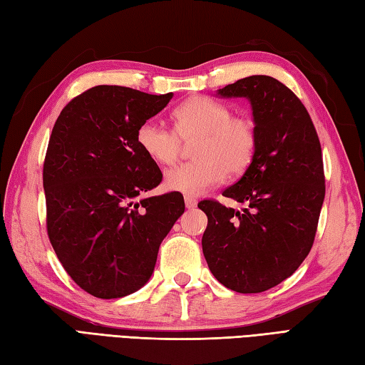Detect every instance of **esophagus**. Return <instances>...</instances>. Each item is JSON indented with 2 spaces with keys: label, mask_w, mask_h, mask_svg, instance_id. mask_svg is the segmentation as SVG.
Listing matches in <instances>:
<instances>
[{
  "label": "esophagus",
  "mask_w": 365,
  "mask_h": 365,
  "mask_svg": "<svg viewBox=\"0 0 365 365\" xmlns=\"http://www.w3.org/2000/svg\"><path fill=\"white\" fill-rule=\"evenodd\" d=\"M184 203H185V207H189V210H192V207L197 206V200H195V197L185 195L184 197Z\"/></svg>",
  "instance_id": "1"
}]
</instances>
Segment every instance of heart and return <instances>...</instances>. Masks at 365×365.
<instances>
[{
    "mask_svg": "<svg viewBox=\"0 0 365 365\" xmlns=\"http://www.w3.org/2000/svg\"><path fill=\"white\" fill-rule=\"evenodd\" d=\"M175 130L155 120L138 125L135 140L148 159L168 167L180 158L182 143H192L193 160L170 170L165 187L200 195L228 176H241L254 162L258 128L254 118L233 116L227 103L190 98L173 110Z\"/></svg>",
    "mask_w": 365,
    "mask_h": 365,
    "instance_id": "heart-1",
    "label": "heart"
}]
</instances>
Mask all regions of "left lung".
Here are the masks:
<instances>
[{"mask_svg": "<svg viewBox=\"0 0 365 365\" xmlns=\"http://www.w3.org/2000/svg\"><path fill=\"white\" fill-rule=\"evenodd\" d=\"M250 101L258 128L254 162L222 195L198 207L207 215L203 255L214 277L237 293H262L301 266L314 245L324 200L322 145L309 111L279 80L252 76L217 91Z\"/></svg>", "mask_w": 365, "mask_h": 365, "instance_id": "obj_1", "label": "left lung"}]
</instances>
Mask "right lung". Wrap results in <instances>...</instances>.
<instances>
[{
	"instance_id": "add662e5",
	"label": "right lung",
	"mask_w": 365,
	"mask_h": 365,
	"mask_svg": "<svg viewBox=\"0 0 365 365\" xmlns=\"http://www.w3.org/2000/svg\"><path fill=\"white\" fill-rule=\"evenodd\" d=\"M173 93L99 85L59 113L43 160L47 233L66 272L101 299L150 280L163 237L184 212L180 192L141 198L162 172L135 140Z\"/></svg>"
}]
</instances>
